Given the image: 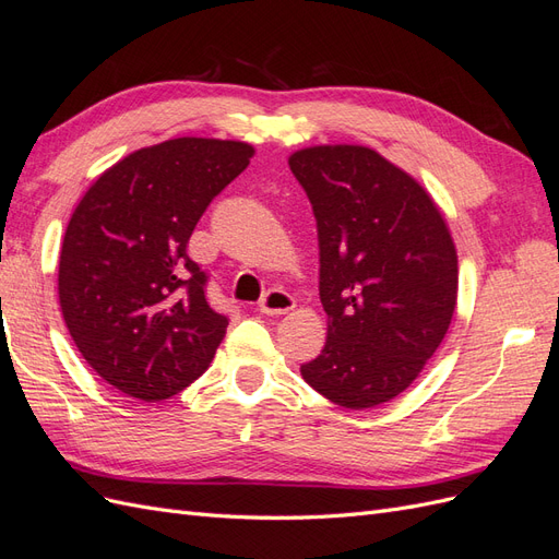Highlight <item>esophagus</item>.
Wrapping results in <instances>:
<instances>
[{
	"instance_id": "34e87169",
	"label": "esophagus",
	"mask_w": 559,
	"mask_h": 559,
	"mask_svg": "<svg viewBox=\"0 0 559 559\" xmlns=\"http://www.w3.org/2000/svg\"><path fill=\"white\" fill-rule=\"evenodd\" d=\"M296 308V300L282 292V289H270L261 300V312L267 317H282Z\"/></svg>"
}]
</instances>
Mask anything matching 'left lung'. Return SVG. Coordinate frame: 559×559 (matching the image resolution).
Wrapping results in <instances>:
<instances>
[{
	"mask_svg": "<svg viewBox=\"0 0 559 559\" xmlns=\"http://www.w3.org/2000/svg\"><path fill=\"white\" fill-rule=\"evenodd\" d=\"M289 167L317 218L326 345L300 366L314 392L349 411L408 389L456 306V249L441 207L376 148H298Z\"/></svg>",
	"mask_w": 559,
	"mask_h": 559,
	"instance_id": "obj_1",
	"label": "left lung"
}]
</instances>
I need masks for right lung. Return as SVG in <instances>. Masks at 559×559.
I'll return each mask as SVG.
<instances>
[{"label": "right lung", "instance_id": "right-lung-1", "mask_svg": "<svg viewBox=\"0 0 559 559\" xmlns=\"http://www.w3.org/2000/svg\"><path fill=\"white\" fill-rule=\"evenodd\" d=\"M253 146L177 138L132 151L83 193L64 230L58 296L81 357L146 403L205 373L228 319L212 310L191 233Z\"/></svg>", "mask_w": 559, "mask_h": 559}]
</instances>
